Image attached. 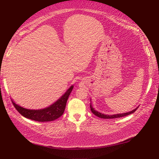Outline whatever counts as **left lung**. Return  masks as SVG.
<instances>
[{
  "instance_id": "obj_1",
  "label": "left lung",
  "mask_w": 159,
  "mask_h": 159,
  "mask_svg": "<svg viewBox=\"0 0 159 159\" xmlns=\"http://www.w3.org/2000/svg\"><path fill=\"white\" fill-rule=\"evenodd\" d=\"M91 101V99H90ZM139 108V107H138L137 108H134V110H131V111L129 112H126V113H123V114H112V115H108V114H102L98 111H97V110H95L92 105V103H90V109H91V111L96 116L99 117V118H103V119H113V118H121V117H123V116H127V115H129L130 114H133L134 113L136 109Z\"/></svg>"
}]
</instances>
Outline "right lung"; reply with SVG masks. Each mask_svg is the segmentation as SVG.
I'll return each instance as SVG.
<instances>
[{"label":"right lung","instance_id":"obj_1","mask_svg":"<svg viewBox=\"0 0 159 159\" xmlns=\"http://www.w3.org/2000/svg\"><path fill=\"white\" fill-rule=\"evenodd\" d=\"M73 85L71 86L66 93L53 104L47 108L39 110H30L17 105L12 99V103L17 111L26 118L34 121L45 122L58 119L64 112L67 99L73 90Z\"/></svg>","mask_w":159,"mask_h":159}]
</instances>
